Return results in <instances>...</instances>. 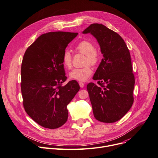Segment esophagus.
<instances>
[{
  "instance_id": "1",
  "label": "esophagus",
  "mask_w": 158,
  "mask_h": 158,
  "mask_svg": "<svg viewBox=\"0 0 158 158\" xmlns=\"http://www.w3.org/2000/svg\"><path fill=\"white\" fill-rule=\"evenodd\" d=\"M79 85H80V87L81 88H83V87H84V83H82V82H80L79 83Z\"/></svg>"
}]
</instances>
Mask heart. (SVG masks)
Here are the masks:
<instances>
[{
  "label": "heart",
  "instance_id": "obj_1",
  "mask_svg": "<svg viewBox=\"0 0 158 158\" xmlns=\"http://www.w3.org/2000/svg\"><path fill=\"white\" fill-rule=\"evenodd\" d=\"M76 50L86 56V64L95 65L99 60V55L95 51V46L90 42L83 40L78 43L76 46ZM71 54L69 51H64L63 55V64L66 68L71 66ZM92 69L87 65L81 68H75L69 74L71 79L79 81H85L88 80L92 73Z\"/></svg>",
  "mask_w": 158,
  "mask_h": 158
}]
</instances>
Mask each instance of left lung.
<instances>
[{"instance_id":"left-lung-1","label":"left lung","mask_w":158,"mask_h":158,"mask_svg":"<svg viewBox=\"0 0 158 158\" xmlns=\"http://www.w3.org/2000/svg\"><path fill=\"white\" fill-rule=\"evenodd\" d=\"M82 33L94 36L103 55L93 77L100 86L90 83L87 87L94 116L101 122H116L133 102L135 78L129 50L120 35L102 24H92Z\"/></svg>"}]
</instances>
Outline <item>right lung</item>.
I'll use <instances>...</instances> for the list:
<instances>
[{
  "label": "right lung",
  "instance_id": "1",
  "mask_svg": "<svg viewBox=\"0 0 158 158\" xmlns=\"http://www.w3.org/2000/svg\"><path fill=\"white\" fill-rule=\"evenodd\" d=\"M77 35L44 33L24 54L21 69L23 106L29 116L44 128L55 129L66 122L67 106L80 90L76 81L61 85L66 80L63 55Z\"/></svg>",
  "mask_w": 158,
  "mask_h": 158
}]
</instances>
